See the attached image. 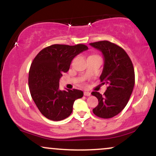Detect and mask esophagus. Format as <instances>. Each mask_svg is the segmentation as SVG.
Here are the masks:
<instances>
[{"label": "esophagus", "mask_w": 156, "mask_h": 156, "mask_svg": "<svg viewBox=\"0 0 156 156\" xmlns=\"http://www.w3.org/2000/svg\"><path fill=\"white\" fill-rule=\"evenodd\" d=\"M83 94H84V95H85V96H87V97H88V96H90V95H91V93L89 92H83Z\"/></svg>", "instance_id": "1"}]
</instances>
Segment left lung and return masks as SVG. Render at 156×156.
<instances>
[{"label": "left lung", "mask_w": 156, "mask_h": 156, "mask_svg": "<svg viewBox=\"0 0 156 156\" xmlns=\"http://www.w3.org/2000/svg\"><path fill=\"white\" fill-rule=\"evenodd\" d=\"M89 45L103 54L104 64L100 78L102 83L108 86L103 95L92 92L98 99L92 112L98 117L108 119L119 114L129 101L135 83L133 66L126 52L117 44L101 41Z\"/></svg>", "instance_id": "1"}]
</instances>
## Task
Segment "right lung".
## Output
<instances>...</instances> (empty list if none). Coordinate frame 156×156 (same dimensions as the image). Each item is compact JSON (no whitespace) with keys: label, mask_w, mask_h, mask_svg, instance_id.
I'll return each mask as SVG.
<instances>
[{"label":"right lung","mask_w":156,"mask_h":156,"mask_svg":"<svg viewBox=\"0 0 156 156\" xmlns=\"http://www.w3.org/2000/svg\"><path fill=\"white\" fill-rule=\"evenodd\" d=\"M88 50L84 44H53L42 50L30 67L28 86L32 99L39 112L48 119L60 121L69 117L73 103L81 98L78 89L60 90L59 80L69 69L73 58Z\"/></svg>","instance_id":"right-lung-1"}]
</instances>
